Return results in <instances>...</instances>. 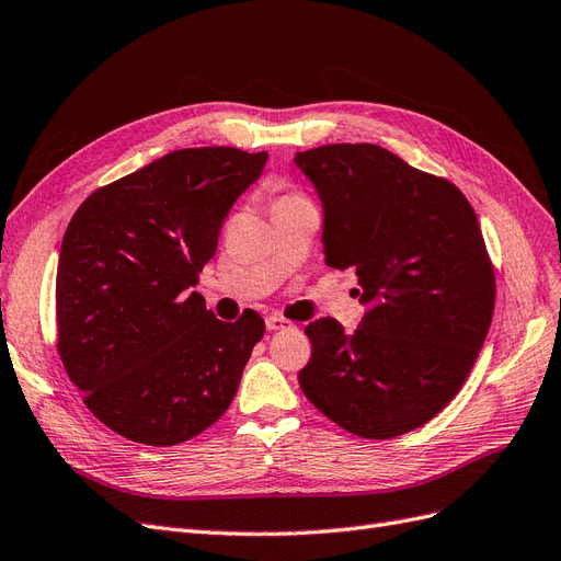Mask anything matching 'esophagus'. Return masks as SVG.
Segmentation results:
<instances>
[{
	"label": "esophagus",
	"instance_id": "obj_1",
	"mask_svg": "<svg viewBox=\"0 0 561 561\" xmlns=\"http://www.w3.org/2000/svg\"><path fill=\"white\" fill-rule=\"evenodd\" d=\"M294 323L288 321V319H284V317H279V314H270L267 319H265V329L267 331H286V329H291Z\"/></svg>",
	"mask_w": 561,
	"mask_h": 561
}]
</instances>
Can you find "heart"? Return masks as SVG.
Here are the masks:
<instances>
[{
	"instance_id": "1",
	"label": "heart",
	"mask_w": 561,
	"mask_h": 561,
	"mask_svg": "<svg viewBox=\"0 0 561 561\" xmlns=\"http://www.w3.org/2000/svg\"><path fill=\"white\" fill-rule=\"evenodd\" d=\"M291 197H296V195H284V197H282V201H291Z\"/></svg>"
}]
</instances>
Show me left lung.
I'll use <instances>...</instances> for the list:
<instances>
[{"label":"left lung","instance_id":"1","mask_svg":"<svg viewBox=\"0 0 561 561\" xmlns=\"http://www.w3.org/2000/svg\"><path fill=\"white\" fill-rule=\"evenodd\" d=\"M321 203L327 265L352 267L368 312L354 333L305 327L298 382L312 405L360 438L426 424L471 373L494 312V270L463 193L377 144L296 153Z\"/></svg>","mask_w":561,"mask_h":561}]
</instances>
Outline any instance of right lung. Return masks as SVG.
<instances>
[{"instance_id": "1", "label": "right lung", "mask_w": 561, "mask_h": 561, "mask_svg": "<svg viewBox=\"0 0 561 561\" xmlns=\"http://www.w3.org/2000/svg\"><path fill=\"white\" fill-rule=\"evenodd\" d=\"M267 153L179 149L88 195L60 247L62 366L88 410L118 436L170 447L234 399L265 323L216 319L193 291L238 197Z\"/></svg>"}]
</instances>
